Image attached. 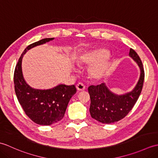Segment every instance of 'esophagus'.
<instances>
[{
  "instance_id": "obj_1",
  "label": "esophagus",
  "mask_w": 158,
  "mask_h": 158,
  "mask_svg": "<svg viewBox=\"0 0 158 158\" xmlns=\"http://www.w3.org/2000/svg\"><path fill=\"white\" fill-rule=\"evenodd\" d=\"M76 88L77 89V90H79V91H83V90H84L85 88V86L84 85V84L82 83H77L76 85Z\"/></svg>"
}]
</instances>
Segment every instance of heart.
<instances>
[{"label": "heart", "mask_w": 158, "mask_h": 158, "mask_svg": "<svg viewBox=\"0 0 158 158\" xmlns=\"http://www.w3.org/2000/svg\"><path fill=\"white\" fill-rule=\"evenodd\" d=\"M109 62V56L106 49H94L85 52L79 56L77 63L79 65H89L88 73L93 79H99L105 75Z\"/></svg>", "instance_id": "b5f03b06"}]
</instances>
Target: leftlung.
<instances>
[{"mask_svg":"<svg viewBox=\"0 0 158 158\" xmlns=\"http://www.w3.org/2000/svg\"><path fill=\"white\" fill-rule=\"evenodd\" d=\"M129 56L138 64L140 70L139 81L132 91L123 95L111 92L105 83L90 85L88 88L90 103L89 112L93 119L103 123H111L124 118L138 100L143 86L145 72L140 57L130 48Z\"/></svg>","mask_w":158,"mask_h":158,"instance_id":"left-lung-1","label":"left lung"}]
</instances>
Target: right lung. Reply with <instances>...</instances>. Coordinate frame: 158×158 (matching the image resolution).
Returning <instances> with one entry per match:
<instances>
[{"instance_id": "add662e5", "label": "right lung", "mask_w": 158, "mask_h": 158, "mask_svg": "<svg viewBox=\"0 0 158 158\" xmlns=\"http://www.w3.org/2000/svg\"><path fill=\"white\" fill-rule=\"evenodd\" d=\"M54 38H46L32 43L19 58L14 71L15 92L18 101L30 119L43 126H49L61 120L72 96L77 92L75 86L60 84L49 89L31 88L25 81L22 70L23 56L28 50L49 42Z\"/></svg>"}]
</instances>
